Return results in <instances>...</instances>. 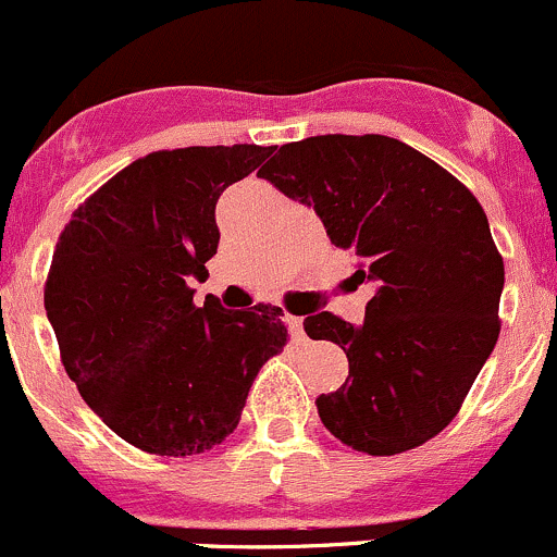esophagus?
Returning a JSON list of instances; mask_svg holds the SVG:
<instances>
[{
    "instance_id": "34e87169",
    "label": "esophagus",
    "mask_w": 557,
    "mask_h": 557,
    "mask_svg": "<svg viewBox=\"0 0 557 557\" xmlns=\"http://www.w3.org/2000/svg\"><path fill=\"white\" fill-rule=\"evenodd\" d=\"M286 324H289V332L295 341H306V324H302L300 317H286Z\"/></svg>"
}]
</instances>
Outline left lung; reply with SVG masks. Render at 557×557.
<instances>
[{
  "label": "left lung",
  "mask_w": 557,
  "mask_h": 557,
  "mask_svg": "<svg viewBox=\"0 0 557 557\" xmlns=\"http://www.w3.org/2000/svg\"><path fill=\"white\" fill-rule=\"evenodd\" d=\"M262 180L313 206L326 236L375 281L364 321L308 317V337L346 351L348 377L317 399L343 445L397 456L437 437L498 341L504 260L472 193L405 141L326 134L292 141Z\"/></svg>",
  "instance_id": "8db88e82"
}]
</instances>
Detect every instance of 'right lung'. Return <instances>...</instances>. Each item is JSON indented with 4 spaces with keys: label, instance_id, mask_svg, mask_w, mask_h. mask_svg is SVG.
<instances>
[{
    "label": "right lung",
    "instance_id": "right-lung-1",
    "mask_svg": "<svg viewBox=\"0 0 557 557\" xmlns=\"http://www.w3.org/2000/svg\"><path fill=\"white\" fill-rule=\"evenodd\" d=\"M271 147H182L125 165L77 206L45 311L79 397L134 448L198 456L238 426L260 367L286 346L281 308L193 302L216 255L214 209Z\"/></svg>",
    "mask_w": 557,
    "mask_h": 557
}]
</instances>
